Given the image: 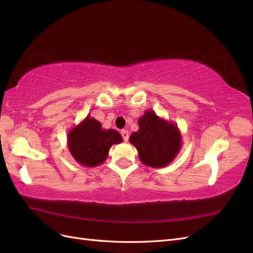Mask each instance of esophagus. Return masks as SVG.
<instances>
[{
  "label": "esophagus",
  "mask_w": 253,
  "mask_h": 253,
  "mask_svg": "<svg viewBox=\"0 0 253 253\" xmlns=\"http://www.w3.org/2000/svg\"><path fill=\"white\" fill-rule=\"evenodd\" d=\"M121 136H122V138H124L125 141L128 140L129 135H128V132L126 131V129H122V131H121Z\"/></svg>",
  "instance_id": "34e87169"
}]
</instances>
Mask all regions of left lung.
<instances>
[{
  "instance_id": "obj_1",
  "label": "left lung",
  "mask_w": 253,
  "mask_h": 253,
  "mask_svg": "<svg viewBox=\"0 0 253 253\" xmlns=\"http://www.w3.org/2000/svg\"><path fill=\"white\" fill-rule=\"evenodd\" d=\"M138 126V131L129 136V142L138 151L140 162L151 168L170 165L181 149L177 125L148 110L139 118Z\"/></svg>"
}]
</instances>
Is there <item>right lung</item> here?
Masks as SVG:
<instances>
[{"label": "right lung", "mask_w": 253, "mask_h": 253, "mask_svg": "<svg viewBox=\"0 0 253 253\" xmlns=\"http://www.w3.org/2000/svg\"><path fill=\"white\" fill-rule=\"evenodd\" d=\"M116 129H105L89 115L67 134V148L81 166L97 167L105 162L113 144L122 142Z\"/></svg>", "instance_id": "obj_1"}]
</instances>
